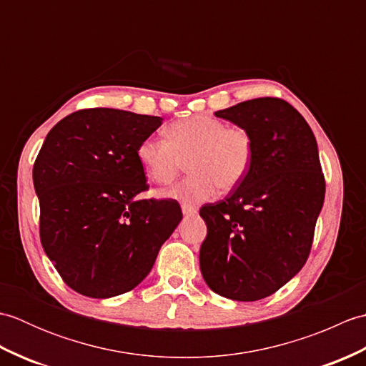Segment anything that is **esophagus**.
<instances>
[{"label": "esophagus", "instance_id": "1", "mask_svg": "<svg viewBox=\"0 0 366 366\" xmlns=\"http://www.w3.org/2000/svg\"><path fill=\"white\" fill-rule=\"evenodd\" d=\"M182 207V214L184 215H195L198 211H197V207H193V206H190V204H182L181 206Z\"/></svg>", "mask_w": 366, "mask_h": 366}]
</instances>
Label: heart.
<instances>
[{"mask_svg":"<svg viewBox=\"0 0 366 366\" xmlns=\"http://www.w3.org/2000/svg\"><path fill=\"white\" fill-rule=\"evenodd\" d=\"M137 154L146 176L160 185L173 182L187 162L190 174L165 195L197 204L211 199L219 187L232 190L244 181L253 165L254 142L244 127L197 114L171 124L168 138H144Z\"/></svg>","mask_w":366,"mask_h":366,"instance_id":"obj_1","label":"heart"}]
</instances>
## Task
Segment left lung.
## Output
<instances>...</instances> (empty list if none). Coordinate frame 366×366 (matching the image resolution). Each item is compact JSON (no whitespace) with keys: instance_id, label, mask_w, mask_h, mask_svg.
I'll list each match as a JSON object with an SVG mask.
<instances>
[{"instance_id":"1","label":"left lung","mask_w":366,"mask_h":366,"mask_svg":"<svg viewBox=\"0 0 366 366\" xmlns=\"http://www.w3.org/2000/svg\"><path fill=\"white\" fill-rule=\"evenodd\" d=\"M215 116L250 132L254 159L229 197L199 209L207 224L199 267L214 292L253 302L307 262L325 179L312 129L286 100L252 99Z\"/></svg>"}]
</instances>
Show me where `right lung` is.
Returning a JSON list of instances; mask_svg holds the SVG:
<instances>
[{
	"instance_id": "right-lung-1",
	"label": "right lung",
	"mask_w": 366,
	"mask_h": 366,
	"mask_svg": "<svg viewBox=\"0 0 366 366\" xmlns=\"http://www.w3.org/2000/svg\"><path fill=\"white\" fill-rule=\"evenodd\" d=\"M160 124L159 116L84 108L61 119L37 154L41 244L81 295L134 290L182 220L176 199L137 198L149 189L138 146Z\"/></svg>"
}]
</instances>
